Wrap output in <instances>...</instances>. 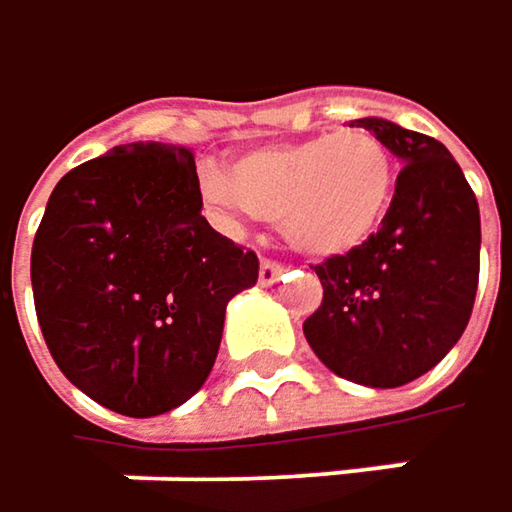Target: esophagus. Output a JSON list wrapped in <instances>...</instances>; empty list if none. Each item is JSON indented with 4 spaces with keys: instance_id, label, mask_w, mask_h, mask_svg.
Returning a JSON list of instances; mask_svg holds the SVG:
<instances>
[{
    "instance_id": "esophagus-1",
    "label": "esophagus",
    "mask_w": 512,
    "mask_h": 512,
    "mask_svg": "<svg viewBox=\"0 0 512 512\" xmlns=\"http://www.w3.org/2000/svg\"><path fill=\"white\" fill-rule=\"evenodd\" d=\"M281 275H284V266H281V263H275V260H260V272H257V281H260L263 287L275 284V281H278Z\"/></svg>"
}]
</instances>
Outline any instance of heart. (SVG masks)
<instances>
[{"label": "heart", "instance_id": "heart-1", "mask_svg": "<svg viewBox=\"0 0 512 512\" xmlns=\"http://www.w3.org/2000/svg\"><path fill=\"white\" fill-rule=\"evenodd\" d=\"M390 149L366 128H343L296 143L260 146L210 169L205 196L237 219H272L302 255L357 252L393 202Z\"/></svg>", "mask_w": 512, "mask_h": 512}]
</instances>
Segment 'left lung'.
<instances>
[{
    "instance_id": "1",
    "label": "left lung",
    "mask_w": 512,
    "mask_h": 512,
    "mask_svg": "<svg viewBox=\"0 0 512 512\" xmlns=\"http://www.w3.org/2000/svg\"><path fill=\"white\" fill-rule=\"evenodd\" d=\"M349 125L372 131L404 166L369 243L313 266L322 304L304 319V337L334 375L387 390L434 369L466 331L481 210L440 140L378 117Z\"/></svg>"
}]
</instances>
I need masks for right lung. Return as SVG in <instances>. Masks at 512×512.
Instances as JSON below:
<instances>
[{"label": "right lung", "instance_id": "add662e5", "mask_svg": "<svg viewBox=\"0 0 512 512\" xmlns=\"http://www.w3.org/2000/svg\"><path fill=\"white\" fill-rule=\"evenodd\" d=\"M257 281V255L202 216L193 152L117 146L70 169L31 246L49 354L102 407L146 419L208 381L225 304Z\"/></svg>", "mask_w": 512, "mask_h": 512}]
</instances>
